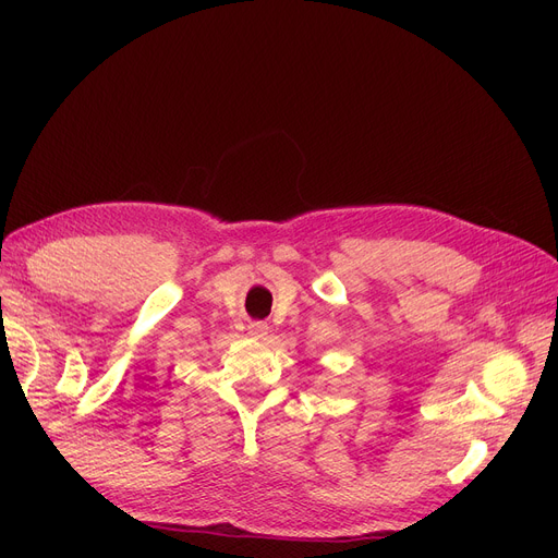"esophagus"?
Masks as SVG:
<instances>
[{
    "label": "esophagus",
    "instance_id": "esophagus-1",
    "mask_svg": "<svg viewBox=\"0 0 558 558\" xmlns=\"http://www.w3.org/2000/svg\"><path fill=\"white\" fill-rule=\"evenodd\" d=\"M269 332V326L264 324V320H253V324L248 326V335L255 337V339H264Z\"/></svg>",
    "mask_w": 558,
    "mask_h": 558
}]
</instances>
